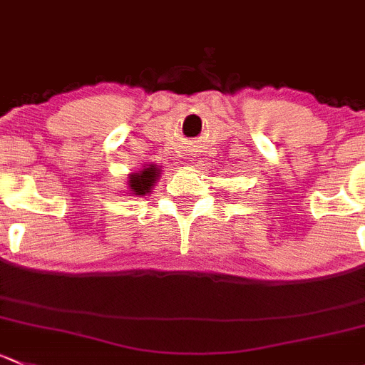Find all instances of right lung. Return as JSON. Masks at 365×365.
<instances>
[{
    "label": "right lung",
    "instance_id": "right-lung-1",
    "mask_svg": "<svg viewBox=\"0 0 365 365\" xmlns=\"http://www.w3.org/2000/svg\"><path fill=\"white\" fill-rule=\"evenodd\" d=\"M160 170L155 166V164H150V166H145L143 170L133 173L129 175V189L134 195H145L147 192H150L153 183L155 180L159 178Z\"/></svg>",
    "mask_w": 365,
    "mask_h": 365
}]
</instances>
